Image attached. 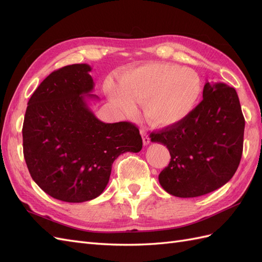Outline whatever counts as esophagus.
Here are the masks:
<instances>
[{"instance_id":"34e87169","label":"esophagus","mask_w":262,"mask_h":262,"mask_svg":"<svg viewBox=\"0 0 262 262\" xmlns=\"http://www.w3.org/2000/svg\"><path fill=\"white\" fill-rule=\"evenodd\" d=\"M141 136H142V141H143V144L147 145L149 143V138L147 136V133L144 130H141Z\"/></svg>"}]
</instances>
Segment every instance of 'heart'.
I'll return each instance as SVG.
<instances>
[{
    "label": "heart",
    "instance_id": "1",
    "mask_svg": "<svg viewBox=\"0 0 262 262\" xmlns=\"http://www.w3.org/2000/svg\"><path fill=\"white\" fill-rule=\"evenodd\" d=\"M120 84L108 86L109 99L128 116L136 112V101L143 102L145 120L155 128L184 121L202 93L199 74L172 63L150 62L131 69L122 75Z\"/></svg>",
    "mask_w": 262,
    "mask_h": 262
}]
</instances>
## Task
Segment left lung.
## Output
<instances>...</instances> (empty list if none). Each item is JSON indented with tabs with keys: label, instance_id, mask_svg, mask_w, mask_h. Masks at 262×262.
Returning <instances> with one entry per match:
<instances>
[{
	"label": "left lung",
	"instance_id": "left-lung-1",
	"mask_svg": "<svg viewBox=\"0 0 262 262\" xmlns=\"http://www.w3.org/2000/svg\"><path fill=\"white\" fill-rule=\"evenodd\" d=\"M245 119L238 95L224 83L203 87V100L184 121L150 133L170 162L158 176L166 192L179 198L210 193L232 179L243 154Z\"/></svg>",
	"mask_w": 262,
	"mask_h": 262
}]
</instances>
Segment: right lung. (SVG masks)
Instances as JSON below:
<instances>
[{
    "label": "right lung",
    "instance_id": "1",
    "mask_svg": "<svg viewBox=\"0 0 262 262\" xmlns=\"http://www.w3.org/2000/svg\"><path fill=\"white\" fill-rule=\"evenodd\" d=\"M92 68L72 64L47 76L31 95L23 124L24 157L31 178L64 202L90 201L104 191L119 155L138 153L142 138L126 121L94 115Z\"/></svg>",
    "mask_w": 262,
    "mask_h": 262
}]
</instances>
